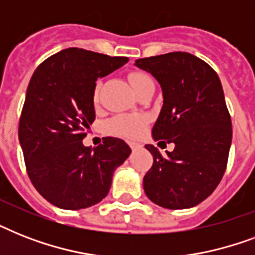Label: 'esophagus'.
<instances>
[{"label":"esophagus","mask_w":255,"mask_h":255,"mask_svg":"<svg viewBox=\"0 0 255 255\" xmlns=\"http://www.w3.org/2000/svg\"><path fill=\"white\" fill-rule=\"evenodd\" d=\"M129 147H131L133 151H136V149H140V148L143 147V145L139 143H129Z\"/></svg>","instance_id":"34e87169"}]
</instances>
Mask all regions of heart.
<instances>
[{"label": "heart", "instance_id": "b5f03b06", "mask_svg": "<svg viewBox=\"0 0 255 255\" xmlns=\"http://www.w3.org/2000/svg\"><path fill=\"white\" fill-rule=\"evenodd\" d=\"M128 79L131 82L132 87L135 88L136 94L152 82L151 77L143 71H131L128 74ZM100 88H102V82H96L92 94V99L95 103L99 100ZM147 126L148 119L144 115H118L107 122V131L112 135L136 139L143 135Z\"/></svg>", "mask_w": 255, "mask_h": 255}]
</instances>
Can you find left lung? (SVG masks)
I'll return each instance as SVG.
<instances>
[{
  "label": "left lung",
  "mask_w": 255,
  "mask_h": 255,
  "mask_svg": "<svg viewBox=\"0 0 255 255\" xmlns=\"http://www.w3.org/2000/svg\"><path fill=\"white\" fill-rule=\"evenodd\" d=\"M161 86L164 103L152 136L174 143L161 155L151 144V169L144 176V192L167 209H186L213 193L225 173L232 144V119L217 73L189 53L136 59ZM167 145V144H165Z\"/></svg>",
  "instance_id": "left-lung-1"
}]
</instances>
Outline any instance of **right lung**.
I'll return each instance as SVG.
<instances>
[{
    "label": "right lung",
    "mask_w": 255,
    "mask_h": 255,
    "mask_svg": "<svg viewBox=\"0 0 255 255\" xmlns=\"http://www.w3.org/2000/svg\"><path fill=\"white\" fill-rule=\"evenodd\" d=\"M127 62V57L70 47L42 62L30 79L18 137L30 181L61 209H85L102 201L114 170L131 153L116 137H104L95 148L82 143L95 120V82Z\"/></svg>",
    "instance_id": "add662e5"
}]
</instances>
